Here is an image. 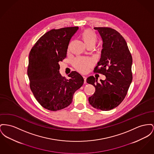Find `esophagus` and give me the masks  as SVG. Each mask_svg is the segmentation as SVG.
<instances>
[{
	"mask_svg": "<svg viewBox=\"0 0 154 154\" xmlns=\"http://www.w3.org/2000/svg\"><path fill=\"white\" fill-rule=\"evenodd\" d=\"M83 79H84V84H86V83H87V82H86V80H87V77H86L85 76H83Z\"/></svg>",
	"mask_w": 154,
	"mask_h": 154,
	"instance_id": "esophagus-1",
	"label": "esophagus"
}]
</instances>
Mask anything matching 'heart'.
<instances>
[{
  "mask_svg": "<svg viewBox=\"0 0 154 154\" xmlns=\"http://www.w3.org/2000/svg\"><path fill=\"white\" fill-rule=\"evenodd\" d=\"M82 38L86 46L95 45L97 41L96 34L90 29L84 31L82 32ZM92 64V60L87 57H77L73 60L74 67L80 72H87Z\"/></svg>",
  "mask_w": 154,
  "mask_h": 154,
  "instance_id": "obj_1",
  "label": "heart"
}]
</instances>
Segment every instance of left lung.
Returning a JSON list of instances; mask_svg holds the SVG:
<instances>
[{"label": "left lung", "mask_w": 154, "mask_h": 154, "mask_svg": "<svg viewBox=\"0 0 154 154\" xmlns=\"http://www.w3.org/2000/svg\"><path fill=\"white\" fill-rule=\"evenodd\" d=\"M102 39V49L100 61L94 72L103 74L105 80L87 78V82L95 88L94 94L88 98L94 108L110 110L115 108L125 99L132 82L133 59L126 41L119 32L108 27H94Z\"/></svg>", "instance_id": "1"}]
</instances>
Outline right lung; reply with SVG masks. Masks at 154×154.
Here are the masks:
<instances>
[{"instance_id": "obj_1", "label": "right lung", "mask_w": 154, "mask_h": 154, "mask_svg": "<svg viewBox=\"0 0 154 154\" xmlns=\"http://www.w3.org/2000/svg\"><path fill=\"white\" fill-rule=\"evenodd\" d=\"M78 27L51 29L41 36L29 54L27 74L30 88L44 108L56 111L72 102L74 92L84 83V79L74 71L62 77L59 62L66 57L69 42Z\"/></svg>"}]
</instances>
